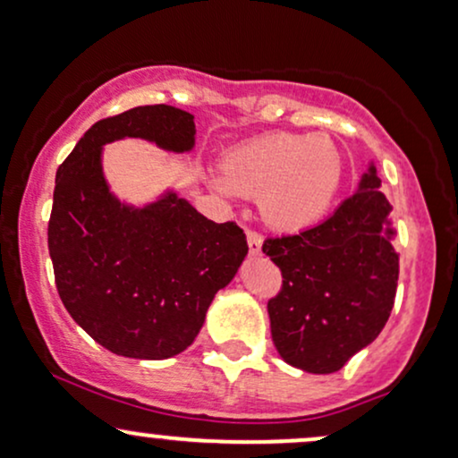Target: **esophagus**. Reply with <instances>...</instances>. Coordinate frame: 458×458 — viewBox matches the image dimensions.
<instances>
[{"label":"esophagus","instance_id":"34e87169","mask_svg":"<svg viewBox=\"0 0 458 458\" xmlns=\"http://www.w3.org/2000/svg\"><path fill=\"white\" fill-rule=\"evenodd\" d=\"M246 242H248V248H250V255H261V246H263L261 235L255 233V231H248Z\"/></svg>","mask_w":458,"mask_h":458}]
</instances>
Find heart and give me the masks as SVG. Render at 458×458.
Listing matches in <instances>:
<instances>
[{"instance_id":"heart-1","label":"heart","mask_w":458,"mask_h":458,"mask_svg":"<svg viewBox=\"0 0 458 458\" xmlns=\"http://www.w3.org/2000/svg\"><path fill=\"white\" fill-rule=\"evenodd\" d=\"M344 161L327 135L267 133L238 146L223 169L210 172L220 195L257 197L274 229L301 231L329 212L340 191Z\"/></svg>"}]
</instances>
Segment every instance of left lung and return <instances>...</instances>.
<instances>
[{
	"mask_svg": "<svg viewBox=\"0 0 458 458\" xmlns=\"http://www.w3.org/2000/svg\"><path fill=\"white\" fill-rule=\"evenodd\" d=\"M374 163L357 193L329 218L297 235L265 240L282 272L269 299L272 340L286 363L333 374L369 346L391 316L399 278L391 203Z\"/></svg>",
	"mask_w": 458,
	"mask_h": 458,
	"instance_id": "1",
	"label": "left lung"
}]
</instances>
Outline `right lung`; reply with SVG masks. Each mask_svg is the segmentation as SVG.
Listing matches in <instances>:
<instances>
[{
	"label": "right lung",
	"instance_id": "1",
	"mask_svg": "<svg viewBox=\"0 0 458 458\" xmlns=\"http://www.w3.org/2000/svg\"><path fill=\"white\" fill-rule=\"evenodd\" d=\"M193 118L165 104L104 118L56 169L48 223L56 291L72 318L121 357L161 360L189 348L248 255L235 223L208 220L172 189L131 206L104 176V144L140 138L189 152Z\"/></svg>",
	"mask_w": 458,
	"mask_h": 458
}]
</instances>
